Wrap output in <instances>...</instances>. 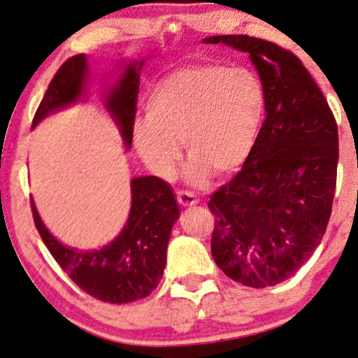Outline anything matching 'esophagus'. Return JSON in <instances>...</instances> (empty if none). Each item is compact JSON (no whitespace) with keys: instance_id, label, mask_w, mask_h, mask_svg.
I'll list each match as a JSON object with an SVG mask.
<instances>
[{"instance_id":"1","label":"esophagus","mask_w":358,"mask_h":358,"mask_svg":"<svg viewBox=\"0 0 358 358\" xmlns=\"http://www.w3.org/2000/svg\"><path fill=\"white\" fill-rule=\"evenodd\" d=\"M176 199H178L180 206H183V208L194 206V204H198L196 196H194L193 193H188V192H176Z\"/></svg>"}]
</instances>
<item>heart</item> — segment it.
<instances>
[{
  "mask_svg": "<svg viewBox=\"0 0 358 358\" xmlns=\"http://www.w3.org/2000/svg\"><path fill=\"white\" fill-rule=\"evenodd\" d=\"M265 108L264 85L254 71L188 66L152 88L144 103L145 121L132 127V144L155 175L170 180L183 142L189 155L185 178L204 187L213 173L227 176L242 169L255 147Z\"/></svg>",
  "mask_w": 358,
  "mask_h": 358,
  "instance_id": "1",
  "label": "heart"
}]
</instances>
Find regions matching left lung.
Instances as JSON below:
<instances>
[{"instance_id":"8db88e82","label":"left lung","mask_w":358,"mask_h":358,"mask_svg":"<svg viewBox=\"0 0 358 358\" xmlns=\"http://www.w3.org/2000/svg\"><path fill=\"white\" fill-rule=\"evenodd\" d=\"M204 44L247 52L266 98V116L242 170L209 199L211 254L234 282H285L321 244L336 192L339 134L303 62L273 42L213 36Z\"/></svg>"}]
</instances>
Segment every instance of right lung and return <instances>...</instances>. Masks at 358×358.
Returning <instances> with one entry per match:
<instances>
[{
    "label": "right lung",
    "instance_id": "right-lung-1",
    "mask_svg": "<svg viewBox=\"0 0 358 358\" xmlns=\"http://www.w3.org/2000/svg\"><path fill=\"white\" fill-rule=\"evenodd\" d=\"M144 62L124 64L117 82L103 94L104 109L116 122L126 149H131L132 144L139 71ZM90 76L87 55L70 57L52 78L32 119V129L50 114L87 99ZM31 206L47 249L85 293L104 303L124 304L149 296L160 283L170 232L180 209L170 185L159 176L131 180L129 217L122 231L101 249L82 250L64 245L42 222L34 199H31Z\"/></svg>",
    "mask_w": 358,
    "mask_h": 358
}]
</instances>
